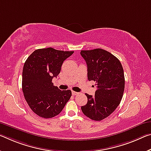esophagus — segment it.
<instances>
[{
  "instance_id": "1",
  "label": "esophagus",
  "mask_w": 151,
  "mask_h": 151,
  "mask_svg": "<svg viewBox=\"0 0 151 151\" xmlns=\"http://www.w3.org/2000/svg\"><path fill=\"white\" fill-rule=\"evenodd\" d=\"M72 94H73V95H76L79 94V93L76 92V91H72Z\"/></svg>"
}]
</instances>
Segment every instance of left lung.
<instances>
[{
	"instance_id": "1",
	"label": "left lung",
	"mask_w": 151,
	"mask_h": 151,
	"mask_svg": "<svg viewBox=\"0 0 151 151\" xmlns=\"http://www.w3.org/2000/svg\"><path fill=\"white\" fill-rule=\"evenodd\" d=\"M81 55L87 65L88 81L97 83L94 96L86 93L87 104L81 106L86 116L101 121L113 113L123 97L125 78L119 60L110 52L101 48L81 50Z\"/></svg>"
}]
</instances>
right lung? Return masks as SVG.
<instances>
[{
  "label": "right lung",
  "mask_w": 151,
  "mask_h": 151,
  "mask_svg": "<svg viewBox=\"0 0 151 151\" xmlns=\"http://www.w3.org/2000/svg\"><path fill=\"white\" fill-rule=\"evenodd\" d=\"M74 53L52 47L37 49L26 60L22 74V90L31 109L37 116L51 118L58 115L72 95L61 91L52 78L60 73L63 62Z\"/></svg>",
  "instance_id": "add662e5"
}]
</instances>
